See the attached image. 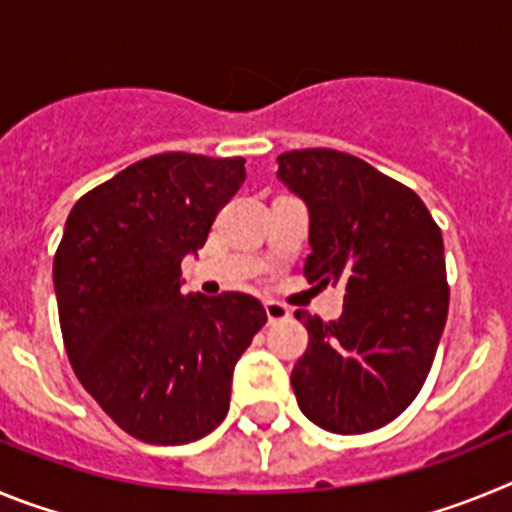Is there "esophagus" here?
Segmentation results:
<instances>
[{
	"label": "esophagus",
	"mask_w": 512,
	"mask_h": 512,
	"mask_svg": "<svg viewBox=\"0 0 512 512\" xmlns=\"http://www.w3.org/2000/svg\"><path fill=\"white\" fill-rule=\"evenodd\" d=\"M264 307H266V318H269L271 323H279V320H287L289 318V307L282 305V302L269 300Z\"/></svg>",
	"instance_id": "1"
}]
</instances>
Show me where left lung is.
<instances>
[{"label":"left lung","mask_w":512,"mask_h":512,"mask_svg":"<svg viewBox=\"0 0 512 512\" xmlns=\"http://www.w3.org/2000/svg\"><path fill=\"white\" fill-rule=\"evenodd\" d=\"M277 164L310 212L305 277L346 289L338 320L295 312L310 336L292 369L297 405L330 433L377 431L415 400L441 341V230L413 189L351 153L305 148Z\"/></svg>","instance_id":"left-lung-1"}]
</instances>
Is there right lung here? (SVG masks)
Masks as SVG:
<instances>
[{
    "instance_id": "right-lung-1",
    "label": "right lung",
    "mask_w": 512,
    "mask_h": 512,
    "mask_svg": "<svg viewBox=\"0 0 512 512\" xmlns=\"http://www.w3.org/2000/svg\"><path fill=\"white\" fill-rule=\"evenodd\" d=\"M246 158L158 153L87 192L53 259L63 346L122 431L156 446L223 423L235 361L264 328L256 297L182 295V259L207 241Z\"/></svg>"
}]
</instances>
